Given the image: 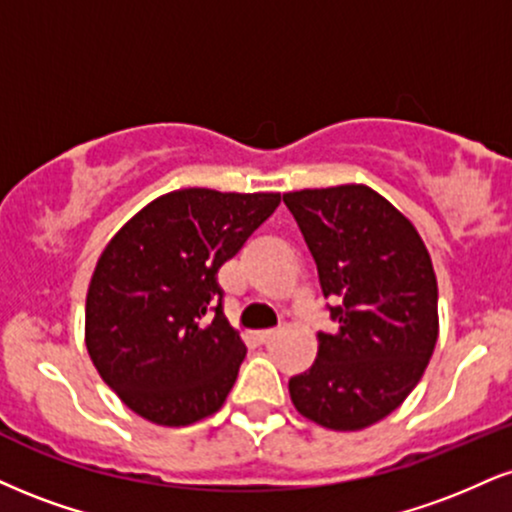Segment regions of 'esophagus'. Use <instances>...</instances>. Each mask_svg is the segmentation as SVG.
Here are the masks:
<instances>
[{
	"label": "esophagus",
	"instance_id": "34e87169",
	"mask_svg": "<svg viewBox=\"0 0 512 512\" xmlns=\"http://www.w3.org/2000/svg\"><path fill=\"white\" fill-rule=\"evenodd\" d=\"M276 336H279V331H274V329H267V331H257V334H255L257 343H264V346H267V343H272Z\"/></svg>",
	"mask_w": 512,
	"mask_h": 512
}]
</instances>
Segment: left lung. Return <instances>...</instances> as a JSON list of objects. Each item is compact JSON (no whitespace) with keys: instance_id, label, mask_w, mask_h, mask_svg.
<instances>
[{"instance_id":"8db88e82","label":"left lung","mask_w":512,"mask_h":512,"mask_svg":"<svg viewBox=\"0 0 512 512\" xmlns=\"http://www.w3.org/2000/svg\"><path fill=\"white\" fill-rule=\"evenodd\" d=\"M307 250L334 334L319 331L317 360L288 381L307 420L355 432L410 396L439 336V288L420 233L367 186L283 195Z\"/></svg>"}]
</instances>
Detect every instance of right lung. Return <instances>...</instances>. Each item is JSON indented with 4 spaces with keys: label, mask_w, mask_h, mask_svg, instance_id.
I'll return each instance as SVG.
<instances>
[{
    "label": "right lung",
    "mask_w": 512,
    "mask_h": 512,
    "mask_svg": "<svg viewBox=\"0 0 512 512\" xmlns=\"http://www.w3.org/2000/svg\"><path fill=\"white\" fill-rule=\"evenodd\" d=\"M279 202V193L176 190L109 240L85 300V346L140 417L186 427L224 405L248 350L224 315L217 274Z\"/></svg>",
    "instance_id": "obj_1"
}]
</instances>
